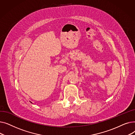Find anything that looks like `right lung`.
<instances>
[{
  "label": "right lung",
  "mask_w": 135,
  "mask_h": 135,
  "mask_svg": "<svg viewBox=\"0 0 135 135\" xmlns=\"http://www.w3.org/2000/svg\"><path fill=\"white\" fill-rule=\"evenodd\" d=\"M31 103H32V102H31Z\"/></svg>",
  "instance_id": "add662e5"
}]
</instances>
